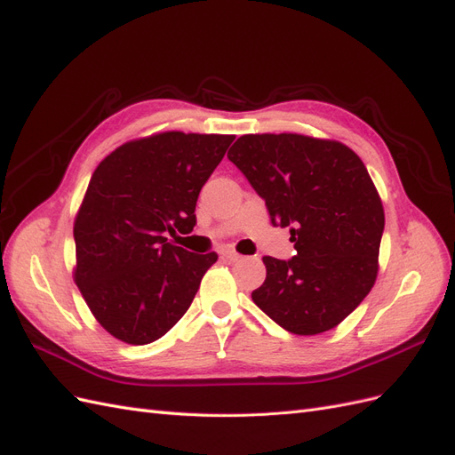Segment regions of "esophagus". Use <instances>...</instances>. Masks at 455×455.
I'll use <instances>...</instances> for the list:
<instances>
[{
    "mask_svg": "<svg viewBox=\"0 0 455 455\" xmlns=\"http://www.w3.org/2000/svg\"><path fill=\"white\" fill-rule=\"evenodd\" d=\"M222 258H226V259H229V261H237L239 258H241V254L239 252H235V251H224L222 252Z\"/></svg>",
    "mask_w": 455,
    "mask_h": 455,
    "instance_id": "esophagus-1",
    "label": "esophagus"
}]
</instances>
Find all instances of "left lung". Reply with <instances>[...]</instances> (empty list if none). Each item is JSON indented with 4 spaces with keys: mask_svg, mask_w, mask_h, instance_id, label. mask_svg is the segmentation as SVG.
Here are the masks:
<instances>
[{
    "mask_svg": "<svg viewBox=\"0 0 455 455\" xmlns=\"http://www.w3.org/2000/svg\"><path fill=\"white\" fill-rule=\"evenodd\" d=\"M229 161L266 201L273 226L291 228L296 256H264L254 304L284 330L315 336L355 311L378 277L383 204L361 157L338 140L243 134Z\"/></svg>",
    "mask_w": 455,
    "mask_h": 455,
    "instance_id": "obj_1",
    "label": "left lung"
}]
</instances>
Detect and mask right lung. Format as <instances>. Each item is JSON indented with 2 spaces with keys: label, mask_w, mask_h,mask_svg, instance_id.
Wrapping results in <instances>:
<instances>
[{
  "label": "right lung",
  "mask_w": 455,
  "mask_h": 455,
  "mask_svg": "<svg viewBox=\"0 0 455 455\" xmlns=\"http://www.w3.org/2000/svg\"><path fill=\"white\" fill-rule=\"evenodd\" d=\"M233 139L157 132L116 148L94 169L74 222V281L114 338L156 341L194 301L218 254H194L164 235L194 229L199 191Z\"/></svg>",
  "instance_id": "add662e5"
}]
</instances>
